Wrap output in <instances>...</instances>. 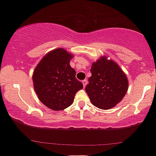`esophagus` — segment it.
Here are the masks:
<instances>
[{
    "label": "esophagus",
    "mask_w": 156,
    "mask_h": 156,
    "mask_svg": "<svg viewBox=\"0 0 156 156\" xmlns=\"http://www.w3.org/2000/svg\"><path fill=\"white\" fill-rule=\"evenodd\" d=\"M82 83H83V87H85L86 86V85H87V80H83V81H82Z\"/></svg>",
    "instance_id": "34e87169"
}]
</instances>
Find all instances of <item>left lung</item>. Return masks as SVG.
Returning <instances> with one entry per match:
<instances>
[{
  "label": "left lung",
  "instance_id": "left-lung-1",
  "mask_svg": "<svg viewBox=\"0 0 156 156\" xmlns=\"http://www.w3.org/2000/svg\"><path fill=\"white\" fill-rule=\"evenodd\" d=\"M92 76L85 91L92 104L102 109H109L121 102L128 90V79L115 61L101 56L93 62Z\"/></svg>",
  "mask_w": 156,
  "mask_h": 156
}]
</instances>
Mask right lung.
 <instances>
[{
    "label": "right lung",
    "mask_w": 156,
    "mask_h": 156,
    "mask_svg": "<svg viewBox=\"0 0 156 156\" xmlns=\"http://www.w3.org/2000/svg\"><path fill=\"white\" fill-rule=\"evenodd\" d=\"M72 57L62 48L54 49L43 57L34 71L35 93L41 103L53 110H63L71 105L76 93L83 88L70 66Z\"/></svg>",
    "instance_id": "add662e5"
}]
</instances>
